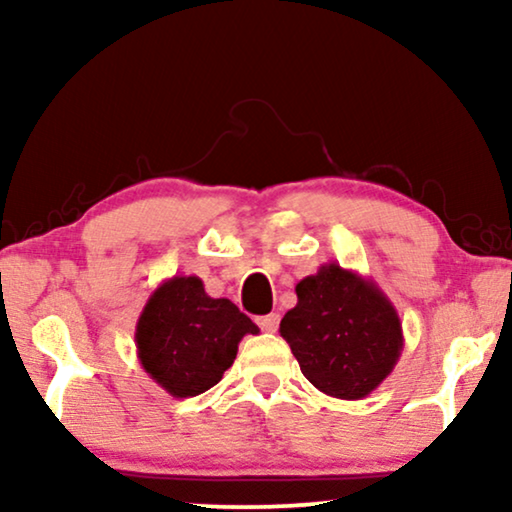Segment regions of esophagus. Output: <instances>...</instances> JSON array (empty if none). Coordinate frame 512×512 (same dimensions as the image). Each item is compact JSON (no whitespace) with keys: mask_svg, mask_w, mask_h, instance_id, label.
<instances>
[{"mask_svg":"<svg viewBox=\"0 0 512 512\" xmlns=\"http://www.w3.org/2000/svg\"><path fill=\"white\" fill-rule=\"evenodd\" d=\"M256 321L265 333H275L279 328V314H265V317H258Z\"/></svg>","mask_w":512,"mask_h":512,"instance_id":"esophagus-1","label":"esophagus"}]
</instances>
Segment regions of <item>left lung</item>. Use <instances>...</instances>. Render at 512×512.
<instances>
[{"label":"left lung","mask_w":512,"mask_h":512,"mask_svg":"<svg viewBox=\"0 0 512 512\" xmlns=\"http://www.w3.org/2000/svg\"><path fill=\"white\" fill-rule=\"evenodd\" d=\"M298 303L279 333L319 391L342 401L373 394L403 352V326L370 277L324 263L296 284Z\"/></svg>","instance_id":"1"}]
</instances>
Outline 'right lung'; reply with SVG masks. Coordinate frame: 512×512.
<instances>
[{"label":"right lung","mask_w":512,"mask_h":512,"mask_svg":"<svg viewBox=\"0 0 512 512\" xmlns=\"http://www.w3.org/2000/svg\"><path fill=\"white\" fill-rule=\"evenodd\" d=\"M249 333L258 326L228 298L207 296L200 277L174 275L156 286L139 314L137 359L172 398H191L221 382Z\"/></svg>","instance_id":"add662e5"}]
</instances>
